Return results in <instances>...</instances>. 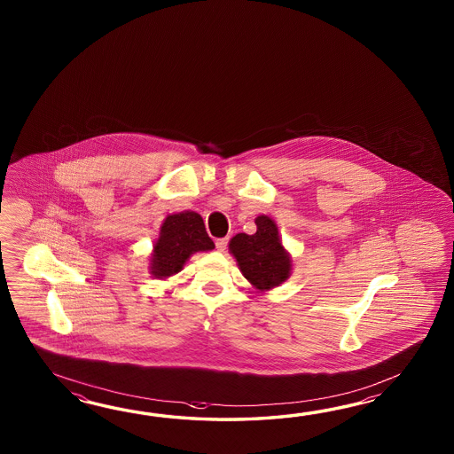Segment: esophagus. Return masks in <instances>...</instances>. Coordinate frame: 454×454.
Masks as SVG:
<instances>
[{
    "instance_id": "1",
    "label": "esophagus",
    "mask_w": 454,
    "mask_h": 454,
    "mask_svg": "<svg viewBox=\"0 0 454 454\" xmlns=\"http://www.w3.org/2000/svg\"><path fill=\"white\" fill-rule=\"evenodd\" d=\"M227 243H229V239H217L215 240V248L219 251H223L227 248Z\"/></svg>"
}]
</instances>
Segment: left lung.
Segmentation results:
<instances>
[{
	"instance_id": "1",
	"label": "left lung",
	"mask_w": 454,
	"mask_h": 454,
	"mask_svg": "<svg viewBox=\"0 0 454 454\" xmlns=\"http://www.w3.org/2000/svg\"><path fill=\"white\" fill-rule=\"evenodd\" d=\"M253 235L237 233L229 241V253L237 261L243 278L258 292L279 287L292 274V256L284 248L279 229L270 215L261 214Z\"/></svg>"
}]
</instances>
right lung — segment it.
Here are the masks:
<instances>
[{
    "mask_svg": "<svg viewBox=\"0 0 454 454\" xmlns=\"http://www.w3.org/2000/svg\"><path fill=\"white\" fill-rule=\"evenodd\" d=\"M214 250L203 217L194 211L168 214L149 256V272L155 279H168L184 270L194 253Z\"/></svg>",
    "mask_w": 454,
    "mask_h": 454,
    "instance_id": "add662e5",
    "label": "right lung"
}]
</instances>
